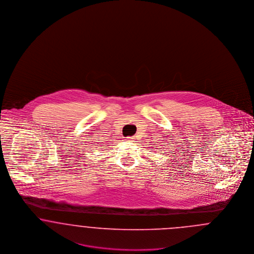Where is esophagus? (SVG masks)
Listing matches in <instances>:
<instances>
[{"instance_id":"34e87169","label":"esophagus","mask_w":254,"mask_h":254,"mask_svg":"<svg viewBox=\"0 0 254 254\" xmlns=\"http://www.w3.org/2000/svg\"><path fill=\"white\" fill-rule=\"evenodd\" d=\"M127 141H133L134 138H133L132 136H129V137H127Z\"/></svg>"}]
</instances>
